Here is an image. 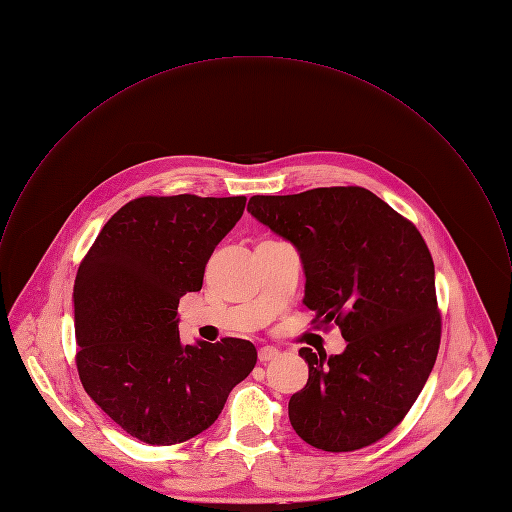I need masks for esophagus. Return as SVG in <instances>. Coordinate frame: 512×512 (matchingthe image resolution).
Returning <instances> with one entry per match:
<instances>
[{"mask_svg":"<svg viewBox=\"0 0 512 512\" xmlns=\"http://www.w3.org/2000/svg\"><path fill=\"white\" fill-rule=\"evenodd\" d=\"M278 355H280V351H278L276 347H270V345H266V347H260V351H258V359H260L262 363H268V361L276 359Z\"/></svg>","mask_w":512,"mask_h":512,"instance_id":"1","label":"esophagus"}]
</instances>
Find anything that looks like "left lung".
Listing matches in <instances>:
<instances>
[{
    "instance_id": "1",
    "label": "left lung",
    "mask_w": 512,
    "mask_h": 512,
    "mask_svg": "<svg viewBox=\"0 0 512 512\" xmlns=\"http://www.w3.org/2000/svg\"><path fill=\"white\" fill-rule=\"evenodd\" d=\"M248 212L298 248L316 328L336 324L347 341L332 357L300 349L310 377L288 403L294 431L330 453L383 439L419 397L441 343L423 236L361 186L256 194Z\"/></svg>"
}]
</instances>
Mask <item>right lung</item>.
<instances>
[{
	"mask_svg": "<svg viewBox=\"0 0 512 512\" xmlns=\"http://www.w3.org/2000/svg\"><path fill=\"white\" fill-rule=\"evenodd\" d=\"M246 196H141L119 208L79 264L77 371L89 397L129 435L176 445L208 429L254 369V343L184 345L178 300L234 228Z\"/></svg>",
	"mask_w": 512,
	"mask_h": 512,
	"instance_id": "obj_1",
	"label": "right lung"
}]
</instances>
